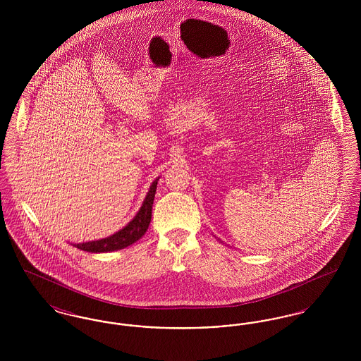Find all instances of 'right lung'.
<instances>
[{"mask_svg":"<svg viewBox=\"0 0 361 361\" xmlns=\"http://www.w3.org/2000/svg\"><path fill=\"white\" fill-rule=\"evenodd\" d=\"M158 180L159 178H155L153 181L152 187L149 189V192L143 200V204L130 224H126L121 230L106 238H103V240L73 243V246L80 250L90 252V253H106V252L121 250V249L133 245L134 242H137L140 237L145 235V233L149 228L150 221H152V209H153V202H154L155 189H157Z\"/></svg>","mask_w":361,"mask_h":361,"instance_id":"obj_1","label":"right lung"}]
</instances>
